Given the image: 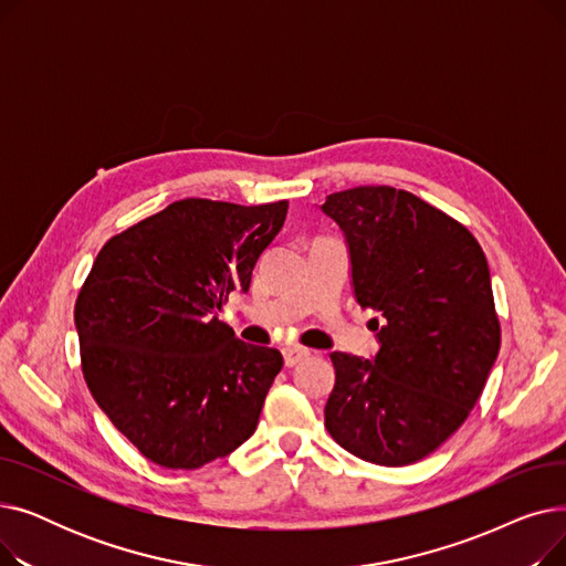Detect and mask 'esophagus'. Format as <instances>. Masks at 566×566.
<instances>
[{
    "instance_id": "1",
    "label": "esophagus",
    "mask_w": 566,
    "mask_h": 566,
    "mask_svg": "<svg viewBox=\"0 0 566 566\" xmlns=\"http://www.w3.org/2000/svg\"><path fill=\"white\" fill-rule=\"evenodd\" d=\"M284 363L286 367H295L298 363H303L305 358H310V348H303L298 344H291V346H284Z\"/></svg>"
}]
</instances>
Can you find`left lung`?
I'll use <instances>...</instances> for the list:
<instances>
[{
  "mask_svg": "<svg viewBox=\"0 0 566 566\" xmlns=\"http://www.w3.org/2000/svg\"><path fill=\"white\" fill-rule=\"evenodd\" d=\"M323 213L346 233L355 298L385 318L374 360L331 353L325 429L365 461L415 463L468 420L497 358L484 250L459 220L392 186L333 192Z\"/></svg>",
  "mask_w": 566,
  "mask_h": 566,
  "instance_id": "8db88e82",
  "label": "left lung"
}]
</instances>
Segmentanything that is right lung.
<instances>
[{
	"label": "right lung",
	"mask_w": 566,
	"mask_h": 566,
	"mask_svg": "<svg viewBox=\"0 0 566 566\" xmlns=\"http://www.w3.org/2000/svg\"><path fill=\"white\" fill-rule=\"evenodd\" d=\"M289 201L181 199L112 235L75 301L82 374L142 457L195 470L254 433L284 360L213 316L248 291Z\"/></svg>",
	"instance_id": "add662e5"
}]
</instances>
